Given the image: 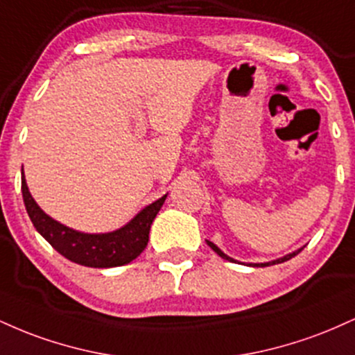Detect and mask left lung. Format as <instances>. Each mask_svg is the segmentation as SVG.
<instances>
[{
	"label": "left lung",
	"instance_id": "8db88e82",
	"mask_svg": "<svg viewBox=\"0 0 355 355\" xmlns=\"http://www.w3.org/2000/svg\"><path fill=\"white\" fill-rule=\"evenodd\" d=\"M210 245V248L214 252H217V254L222 257V259H225V260H230V262H234V259H230V257H227L225 254H223L222 250H220V248L215 245V243H211V242H207ZM300 250H302V248H300ZM300 250H297V252H294V254H288V255H285V257H282V259H277V260H272V262H267V263H254V267H267V266H275V263H282V262H285V260H291L292 257H295L297 254H299Z\"/></svg>",
	"mask_w": 355,
	"mask_h": 355
}]
</instances>
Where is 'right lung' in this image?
Here are the masks:
<instances>
[{"label": "right lung", "mask_w": 355, "mask_h": 355, "mask_svg": "<svg viewBox=\"0 0 355 355\" xmlns=\"http://www.w3.org/2000/svg\"><path fill=\"white\" fill-rule=\"evenodd\" d=\"M21 191L28 215H30L35 229L46 239V242L71 262L95 268L125 266V263L137 259L148 243L150 227H152L153 218L157 217L158 210L162 209L166 198L165 195V197L153 202L152 205L146 207L132 222L126 223L123 229L112 232V234L92 235L68 229L56 220L48 217L36 205L33 197L28 191L24 173L21 177Z\"/></svg>", "instance_id": "add662e5"}]
</instances>
